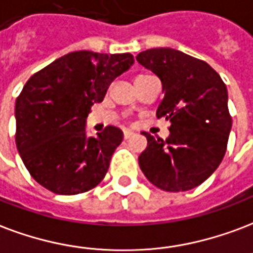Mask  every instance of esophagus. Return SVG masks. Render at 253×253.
Segmentation results:
<instances>
[{"label":"esophagus","instance_id":"esophagus-1","mask_svg":"<svg viewBox=\"0 0 253 253\" xmlns=\"http://www.w3.org/2000/svg\"><path fill=\"white\" fill-rule=\"evenodd\" d=\"M132 135H134V132H132V131L126 130L125 132H123V138H125V139H130Z\"/></svg>","mask_w":253,"mask_h":253}]
</instances>
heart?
Wrapping results in <instances>:
<instances>
[{"mask_svg": "<svg viewBox=\"0 0 253 253\" xmlns=\"http://www.w3.org/2000/svg\"><path fill=\"white\" fill-rule=\"evenodd\" d=\"M139 77H140V75H139Z\"/></svg>", "mask_w": 253, "mask_h": 253, "instance_id": "obj_1", "label": "heart"}]
</instances>
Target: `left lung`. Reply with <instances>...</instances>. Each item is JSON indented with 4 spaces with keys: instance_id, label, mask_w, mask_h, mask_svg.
I'll list each match as a JSON object with an SVG mask.
<instances>
[{
    "instance_id": "obj_1",
    "label": "left lung",
    "mask_w": 253,
    "mask_h": 253,
    "mask_svg": "<svg viewBox=\"0 0 253 253\" xmlns=\"http://www.w3.org/2000/svg\"><path fill=\"white\" fill-rule=\"evenodd\" d=\"M136 61L161 80L165 96L157 117L171 123L166 140L143 132L147 147L139 155L140 169L163 191L192 190L224 158L232 127L227 87L207 62L179 50H146Z\"/></svg>"
}]
</instances>
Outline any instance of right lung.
Returning a JSON list of instances; mask_svg holds the SVG:
<instances>
[{
  "label": "right lung",
  "mask_w": 253,
  "mask_h": 253,
  "mask_svg": "<svg viewBox=\"0 0 253 253\" xmlns=\"http://www.w3.org/2000/svg\"><path fill=\"white\" fill-rule=\"evenodd\" d=\"M132 63L130 53L81 50L30 77L15 101V144L37 183L58 195H75L102 182L123 132L107 126L87 136L86 118Z\"/></svg>",
  "instance_id": "1"
}]
</instances>
